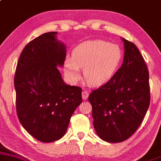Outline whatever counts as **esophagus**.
<instances>
[{"label": "esophagus", "instance_id": "esophagus-1", "mask_svg": "<svg viewBox=\"0 0 161 161\" xmlns=\"http://www.w3.org/2000/svg\"><path fill=\"white\" fill-rule=\"evenodd\" d=\"M88 96H89V93H88L87 91H82V98H83V100L87 99Z\"/></svg>", "mask_w": 161, "mask_h": 161}]
</instances>
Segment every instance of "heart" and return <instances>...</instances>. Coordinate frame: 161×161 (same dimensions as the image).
I'll list each match as a JSON object with an SVG mask.
<instances>
[{
	"instance_id": "obj_1",
	"label": "heart",
	"mask_w": 161,
	"mask_h": 161,
	"mask_svg": "<svg viewBox=\"0 0 161 161\" xmlns=\"http://www.w3.org/2000/svg\"><path fill=\"white\" fill-rule=\"evenodd\" d=\"M122 59V51L117 44L101 40L87 41L74 49L72 56L64 60V72L67 78L76 83L80 78V67L84 76L91 85L98 86L110 80L118 69Z\"/></svg>"
}]
</instances>
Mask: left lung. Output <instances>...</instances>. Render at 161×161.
Here are the masks:
<instances>
[{
	"mask_svg": "<svg viewBox=\"0 0 161 161\" xmlns=\"http://www.w3.org/2000/svg\"><path fill=\"white\" fill-rule=\"evenodd\" d=\"M121 39V67L88 97L97 134L109 143L122 142L133 135L150 105L149 72L144 60L135 44Z\"/></svg>",
	"mask_w": 161,
	"mask_h": 161,
	"instance_id": "obj_1",
	"label": "left lung"
}]
</instances>
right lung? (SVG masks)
I'll use <instances>...</instances> for the list:
<instances>
[{
	"label": "right lung",
	"instance_id": "obj_1",
	"mask_svg": "<svg viewBox=\"0 0 161 161\" xmlns=\"http://www.w3.org/2000/svg\"><path fill=\"white\" fill-rule=\"evenodd\" d=\"M58 32L41 34L26 45L14 76L17 114L20 124L41 142L60 139L70 117L82 102L80 87L65 84L63 67L66 46Z\"/></svg>",
	"mask_w": 161,
	"mask_h": 161
}]
</instances>
